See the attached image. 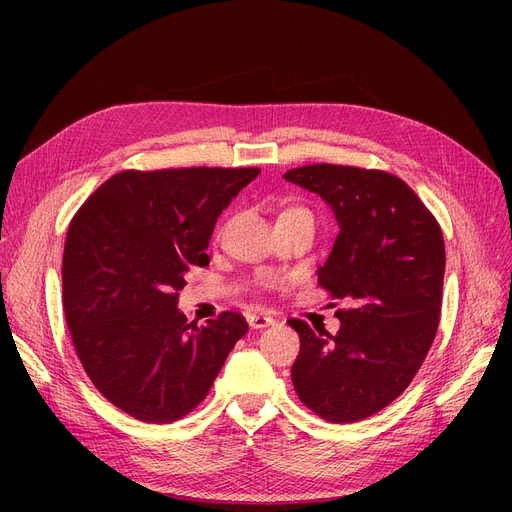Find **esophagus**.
I'll use <instances>...</instances> for the list:
<instances>
[{"mask_svg":"<svg viewBox=\"0 0 512 512\" xmlns=\"http://www.w3.org/2000/svg\"><path fill=\"white\" fill-rule=\"evenodd\" d=\"M247 321H249V326L253 330H263L267 326H274L276 324V319L272 315H265V313H249Z\"/></svg>","mask_w":512,"mask_h":512,"instance_id":"34e87169","label":"esophagus"}]
</instances>
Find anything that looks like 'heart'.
Wrapping results in <instances>:
<instances>
[{
    "mask_svg": "<svg viewBox=\"0 0 512 512\" xmlns=\"http://www.w3.org/2000/svg\"><path fill=\"white\" fill-rule=\"evenodd\" d=\"M292 213H309V211H305V209H301V207H288V209H284L280 215H292Z\"/></svg>",
    "mask_w": 512,
    "mask_h": 512,
    "instance_id": "b5f03b06",
    "label": "heart"
}]
</instances>
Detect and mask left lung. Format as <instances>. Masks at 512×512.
Listing matches in <instances>:
<instances>
[{"instance_id":"1","label":"left lung","mask_w":512,"mask_h":512,"mask_svg":"<svg viewBox=\"0 0 512 512\" xmlns=\"http://www.w3.org/2000/svg\"><path fill=\"white\" fill-rule=\"evenodd\" d=\"M324 199L340 226L317 282L334 299L340 330L299 332L292 384L321 419L355 423L407 390L434 342L444 282V238L405 180L382 170L313 164L284 174Z\"/></svg>"}]
</instances>
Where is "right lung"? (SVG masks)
I'll use <instances>...</instances> for the list:
<instances>
[{
	"mask_svg": "<svg viewBox=\"0 0 512 512\" xmlns=\"http://www.w3.org/2000/svg\"><path fill=\"white\" fill-rule=\"evenodd\" d=\"M259 172L126 170L72 218L62 259L66 324L93 386L130 417L172 423L191 413L249 332L240 313L197 326L176 305L186 272L209 263L220 213Z\"/></svg>",
	"mask_w": 512,
	"mask_h": 512,
	"instance_id": "obj_1",
	"label": "right lung"
}]
</instances>
